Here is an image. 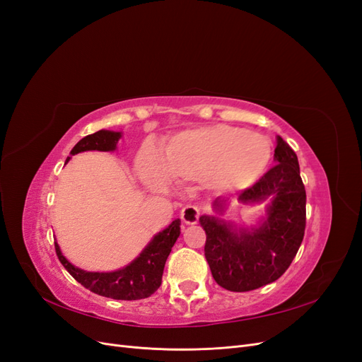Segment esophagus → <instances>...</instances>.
<instances>
[{
    "instance_id": "34e87169",
    "label": "esophagus",
    "mask_w": 362,
    "mask_h": 362,
    "mask_svg": "<svg viewBox=\"0 0 362 362\" xmlns=\"http://www.w3.org/2000/svg\"><path fill=\"white\" fill-rule=\"evenodd\" d=\"M199 214H201V210H199V206H196V205H187V206H184L182 210H181L182 222L187 223V225L198 223Z\"/></svg>"
}]
</instances>
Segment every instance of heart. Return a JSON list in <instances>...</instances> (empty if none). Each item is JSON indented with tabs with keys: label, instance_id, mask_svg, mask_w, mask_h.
<instances>
[{
	"label": "heart",
	"instance_id": "obj_1",
	"mask_svg": "<svg viewBox=\"0 0 362 362\" xmlns=\"http://www.w3.org/2000/svg\"><path fill=\"white\" fill-rule=\"evenodd\" d=\"M272 157L270 140L258 133L229 125L184 131L170 140L161 163L148 148L140 157V173L148 182L163 185L168 177L177 182L205 181L218 190H238L264 172Z\"/></svg>",
	"mask_w": 362,
	"mask_h": 362
}]
</instances>
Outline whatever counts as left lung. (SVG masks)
Instances as JSON below:
<instances>
[{"label": "left lung", "instance_id": "obj_1", "mask_svg": "<svg viewBox=\"0 0 362 362\" xmlns=\"http://www.w3.org/2000/svg\"><path fill=\"white\" fill-rule=\"evenodd\" d=\"M275 166L249 189L238 193L240 204L270 198L267 218L250 229H235L216 216H201L206 234L205 258L218 286L229 291H250L276 281L298 254L305 234L306 193L299 161L287 141L278 136ZM226 199L213 204L222 214Z\"/></svg>", "mask_w": 362, "mask_h": 362}]
</instances>
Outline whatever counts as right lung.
Here are the masks:
<instances>
[{
	"label": "right lung",
	"instance_id": "right-lung-1",
	"mask_svg": "<svg viewBox=\"0 0 362 362\" xmlns=\"http://www.w3.org/2000/svg\"><path fill=\"white\" fill-rule=\"evenodd\" d=\"M120 136L122 134L119 131H96V133L81 139L72 148L71 157L84 151H115ZM71 157L66 158V163ZM180 225V218L173 221L164 231L151 240L149 245L133 262H129L124 269L108 273L84 272L75 267L62 255L59 245L54 243V246H56V254L63 267L87 290L116 300H137L149 298L161 286L164 264H166L170 250L181 233Z\"/></svg>",
	"mask_w": 362,
	"mask_h": 362
}]
</instances>
